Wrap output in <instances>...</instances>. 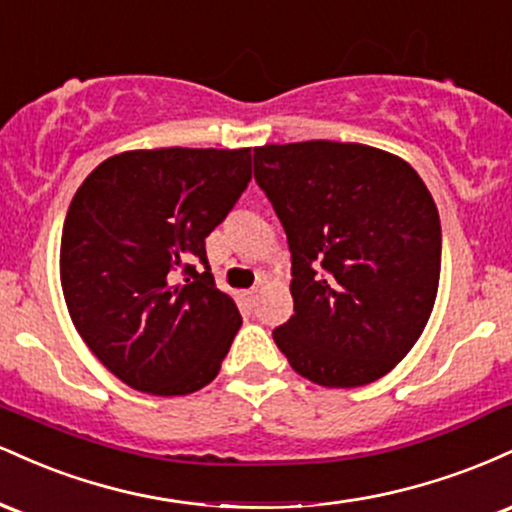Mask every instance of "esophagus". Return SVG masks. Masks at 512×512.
<instances>
[{"mask_svg":"<svg viewBox=\"0 0 512 512\" xmlns=\"http://www.w3.org/2000/svg\"><path fill=\"white\" fill-rule=\"evenodd\" d=\"M240 298H243V301L248 303V305H255V301H257V289L243 291V293H240Z\"/></svg>","mask_w":512,"mask_h":512,"instance_id":"1","label":"esophagus"}]
</instances>
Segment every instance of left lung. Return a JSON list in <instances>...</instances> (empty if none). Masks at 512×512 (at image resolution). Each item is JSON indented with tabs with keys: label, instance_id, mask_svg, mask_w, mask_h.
I'll return each mask as SVG.
<instances>
[{
	"label": "left lung",
	"instance_id": "8db88e82",
	"mask_svg": "<svg viewBox=\"0 0 512 512\" xmlns=\"http://www.w3.org/2000/svg\"><path fill=\"white\" fill-rule=\"evenodd\" d=\"M252 158L291 250L293 315L276 346L322 387L383 378L436 303L440 219L424 180L399 156L327 139Z\"/></svg>",
	"mask_w": 512,
	"mask_h": 512
}]
</instances>
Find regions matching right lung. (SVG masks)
Here are the masks:
<instances>
[{
    "instance_id": "right-lung-1",
    "label": "right lung",
    "mask_w": 512,
    "mask_h": 512,
    "mask_svg": "<svg viewBox=\"0 0 512 512\" xmlns=\"http://www.w3.org/2000/svg\"><path fill=\"white\" fill-rule=\"evenodd\" d=\"M250 178V149L173 146L110 156L76 190L60 245L64 301L122 383L173 397L219 375L243 317L216 289L204 238Z\"/></svg>"
}]
</instances>
